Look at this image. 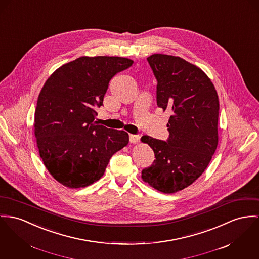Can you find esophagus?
I'll return each mask as SVG.
<instances>
[{
	"label": "esophagus",
	"mask_w": 259,
	"mask_h": 259,
	"mask_svg": "<svg viewBox=\"0 0 259 259\" xmlns=\"http://www.w3.org/2000/svg\"><path fill=\"white\" fill-rule=\"evenodd\" d=\"M140 137L138 135H133V134H130L129 135V141L130 143H133V144H136L139 142Z\"/></svg>",
	"instance_id": "1"
}]
</instances>
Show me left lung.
Here are the masks:
<instances>
[{
    "mask_svg": "<svg viewBox=\"0 0 259 259\" xmlns=\"http://www.w3.org/2000/svg\"><path fill=\"white\" fill-rule=\"evenodd\" d=\"M147 60L158 80L157 104L171 115L166 141L141 138L156 158L142 170V179L160 192L175 193L199 178L217 149L219 99L213 82L197 66L164 54Z\"/></svg>",
    "mask_w": 259,
    "mask_h": 259,
    "instance_id": "1",
    "label": "left lung"
}]
</instances>
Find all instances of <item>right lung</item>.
Segmentation results:
<instances>
[{
    "instance_id": "right-lung-1",
    "label": "right lung",
    "mask_w": 259,
    "mask_h": 259,
    "mask_svg": "<svg viewBox=\"0 0 259 259\" xmlns=\"http://www.w3.org/2000/svg\"><path fill=\"white\" fill-rule=\"evenodd\" d=\"M132 64L123 57L82 56L61 66L45 81L34 134L40 158L61 184L80 188L96 182L110 158L128 144V133L95 119L110 80Z\"/></svg>"
}]
</instances>
